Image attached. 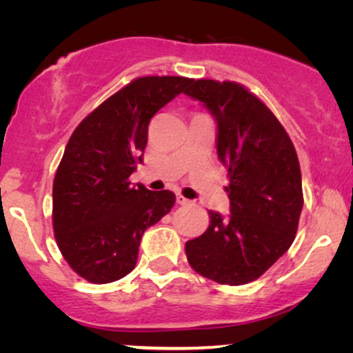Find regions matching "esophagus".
Instances as JSON below:
<instances>
[{"instance_id": "1", "label": "esophagus", "mask_w": 353, "mask_h": 353, "mask_svg": "<svg viewBox=\"0 0 353 353\" xmlns=\"http://www.w3.org/2000/svg\"><path fill=\"white\" fill-rule=\"evenodd\" d=\"M190 199H186L185 196H181V194H176V204H180V205H186V204H190Z\"/></svg>"}]
</instances>
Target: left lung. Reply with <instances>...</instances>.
Returning a JSON list of instances; mask_svg holds the SVG:
<instances>
[{"label": "left lung", "mask_w": 353, "mask_h": 353, "mask_svg": "<svg viewBox=\"0 0 353 353\" xmlns=\"http://www.w3.org/2000/svg\"><path fill=\"white\" fill-rule=\"evenodd\" d=\"M185 94L216 122V154L228 168L230 215L188 241V262L202 276L239 286L267 272L291 248L303 205L294 144L272 110L234 81L192 80Z\"/></svg>", "instance_id": "obj_1"}]
</instances>
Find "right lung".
<instances>
[{"label":"right lung","mask_w":353,"mask_h":353,"mask_svg":"<svg viewBox=\"0 0 353 353\" xmlns=\"http://www.w3.org/2000/svg\"><path fill=\"white\" fill-rule=\"evenodd\" d=\"M185 77H141L81 120L67 143L52 185V228L61 254L94 284L134 268L141 238L175 204L172 191L130 186L143 161L148 127L185 91Z\"/></svg>","instance_id":"obj_1"}]
</instances>
